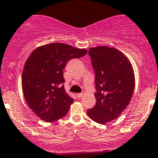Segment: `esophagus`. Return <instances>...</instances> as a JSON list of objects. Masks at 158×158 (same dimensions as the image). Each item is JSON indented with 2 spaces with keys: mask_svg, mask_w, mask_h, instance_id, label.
I'll use <instances>...</instances> for the list:
<instances>
[{
  "mask_svg": "<svg viewBox=\"0 0 158 158\" xmlns=\"http://www.w3.org/2000/svg\"><path fill=\"white\" fill-rule=\"evenodd\" d=\"M84 95V93H78L76 94V96L78 97V98H81V97H82Z\"/></svg>",
  "mask_w": 158,
  "mask_h": 158,
  "instance_id": "34e87169",
  "label": "esophagus"
}]
</instances>
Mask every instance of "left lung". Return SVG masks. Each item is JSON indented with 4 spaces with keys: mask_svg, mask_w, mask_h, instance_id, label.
<instances>
[{
    "mask_svg": "<svg viewBox=\"0 0 158 158\" xmlns=\"http://www.w3.org/2000/svg\"><path fill=\"white\" fill-rule=\"evenodd\" d=\"M95 73L96 103L87 114L98 124L114 120L130 103L135 85V73L128 57L106 46L89 49Z\"/></svg>",
    "mask_w": 158,
    "mask_h": 158,
    "instance_id": "8db88e82",
    "label": "left lung"
}]
</instances>
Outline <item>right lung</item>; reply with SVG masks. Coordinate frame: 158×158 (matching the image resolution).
Returning <instances> with one entry per match:
<instances>
[{"instance_id":"add662e5","label":"right lung","mask_w":158,"mask_h":158,"mask_svg":"<svg viewBox=\"0 0 158 158\" xmlns=\"http://www.w3.org/2000/svg\"><path fill=\"white\" fill-rule=\"evenodd\" d=\"M87 53L62 43L37 47L26 60L22 73V89L30 109L41 120L52 122L64 117L73 98L66 92L63 71L66 63Z\"/></svg>"}]
</instances>
